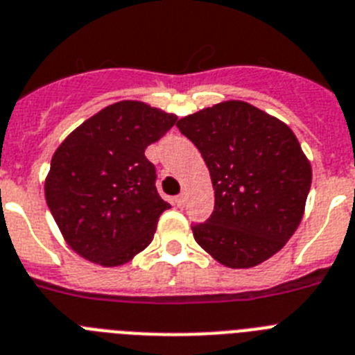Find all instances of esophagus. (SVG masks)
Returning <instances> with one entry per match:
<instances>
[{"instance_id":"obj_1","label":"esophagus","mask_w":355,"mask_h":355,"mask_svg":"<svg viewBox=\"0 0 355 355\" xmlns=\"http://www.w3.org/2000/svg\"><path fill=\"white\" fill-rule=\"evenodd\" d=\"M173 204L177 205V207H184L186 205V195H178L173 198Z\"/></svg>"}]
</instances>
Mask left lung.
<instances>
[{
	"instance_id": "1",
	"label": "left lung",
	"mask_w": 355,
	"mask_h": 355,
	"mask_svg": "<svg viewBox=\"0 0 355 355\" xmlns=\"http://www.w3.org/2000/svg\"><path fill=\"white\" fill-rule=\"evenodd\" d=\"M177 126L202 153L214 189L211 218L193 225L196 243L229 269H251L284 249L312 182L293 130L245 101H223Z\"/></svg>"
}]
</instances>
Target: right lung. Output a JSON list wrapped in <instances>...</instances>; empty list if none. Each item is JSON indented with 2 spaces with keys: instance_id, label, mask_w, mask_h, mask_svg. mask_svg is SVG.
<instances>
[{
  "instance_id": "obj_1",
  "label": "right lung",
  "mask_w": 355,
  "mask_h": 355,
  "mask_svg": "<svg viewBox=\"0 0 355 355\" xmlns=\"http://www.w3.org/2000/svg\"><path fill=\"white\" fill-rule=\"evenodd\" d=\"M175 122V113L142 101H119L59 144L44 198L71 251L101 267H121L150 245L171 205L157 193L144 151Z\"/></svg>"
}]
</instances>
